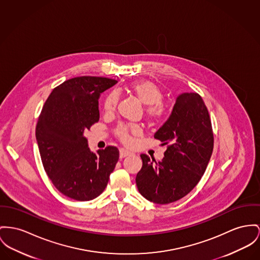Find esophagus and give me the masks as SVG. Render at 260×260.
Here are the masks:
<instances>
[{
    "label": "esophagus",
    "instance_id": "esophagus-1",
    "mask_svg": "<svg viewBox=\"0 0 260 260\" xmlns=\"http://www.w3.org/2000/svg\"><path fill=\"white\" fill-rule=\"evenodd\" d=\"M132 153L129 152L128 150H125V149H120L119 150V156L120 157H125V156H131Z\"/></svg>",
    "mask_w": 260,
    "mask_h": 260
}]
</instances>
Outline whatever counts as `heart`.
<instances>
[{
	"mask_svg": "<svg viewBox=\"0 0 260 260\" xmlns=\"http://www.w3.org/2000/svg\"><path fill=\"white\" fill-rule=\"evenodd\" d=\"M128 90L145 107V115L151 122H158L166 115V107L162 104L164 92L161 88L152 81H140L131 84ZM118 104V94L115 91L109 92L104 101V110L106 113H112ZM116 134L122 142L129 144L132 136L140 134V129L134 125H120L116 129Z\"/></svg>",
	"mask_w": 260,
	"mask_h": 260,
	"instance_id": "1",
	"label": "heart"
}]
</instances>
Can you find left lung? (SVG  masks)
I'll use <instances>...</instances> for the list:
<instances>
[{
    "label": "left lung",
    "mask_w": 260,
    "mask_h": 260,
    "mask_svg": "<svg viewBox=\"0 0 260 260\" xmlns=\"http://www.w3.org/2000/svg\"><path fill=\"white\" fill-rule=\"evenodd\" d=\"M155 138L168 149L160 161L142 154L136 176L142 196L156 204H169L187 195L205 173L214 137L207 107L196 92L180 93L173 111Z\"/></svg>",
    "instance_id": "obj_1"
}]
</instances>
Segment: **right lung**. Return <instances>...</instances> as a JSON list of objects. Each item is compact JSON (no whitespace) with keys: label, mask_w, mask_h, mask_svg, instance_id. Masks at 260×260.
Returning <instances> with one entry per match:
<instances>
[{"label":"right lung","mask_w":260,"mask_h":260,"mask_svg":"<svg viewBox=\"0 0 260 260\" xmlns=\"http://www.w3.org/2000/svg\"><path fill=\"white\" fill-rule=\"evenodd\" d=\"M116 83L86 76L65 81L53 89L38 118L35 136L44 170L54 186L74 200L101 195L118 161L116 147L93 153L84 136L100 120L101 93Z\"/></svg>","instance_id":"add662e5"}]
</instances>
